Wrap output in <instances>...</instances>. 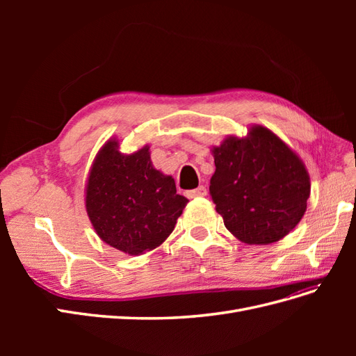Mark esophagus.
<instances>
[{
	"instance_id": "1",
	"label": "esophagus",
	"mask_w": 356,
	"mask_h": 356,
	"mask_svg": "<svg viewBox=\"0 0 356 356\" xmlns=\"http://www.w3.org/2000/svg\"><path fill=\"white\" fill-rule=\"evenodd\" d=\"M207 187H203V186H199L197 188H195V190H190V191H187V196L188 197H203V196H207Z\"/></svg>"
}]
</instances>
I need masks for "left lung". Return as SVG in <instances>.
Wrapping results in <instances>:
<instances>
[{
  "label": "left lung",
  "instance_id": "obj_1",
  "mask_svg": "<svg viewBox=\"0 0 356 356\" xmlns=\"http://www.w3.org/2000/svg\"><path fill=\"white\" fill-rule=\"evenodd\" d=\"M211 152L215 172L209 193L234 238L268 245L284 239L303 218L309 172L270 129L254 124L245 138L227 136Z\"/></svg>",
  "mask_w": 356,
  "mask_h": 356
}]
</instances>
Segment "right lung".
Returning a JSON list of instances; mask_svg holds the SVG:
<instances>
[{"instance_id": "add662e5", "label": "right lung", "mask_w": 356, "mask_h": 356, "mask_svg": "<svg viewBox=\"0 0 356 356\" xmlns=\"http://www.w3.org/2000/svg\"><path fill=\"white\" fill-rule=\"evenodd\" d=\"M110 138L96 154L86 184V211L96 234L115 250L141 255L163 243L175 229L187 197L157 170L149 145L123 154Z\"/></svg>"}]
</instances>
